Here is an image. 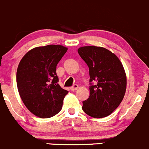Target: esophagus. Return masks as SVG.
Instances as JSON below:
<instances>
[{"mask_svg":"<svg viewBox=\"0 0 149 149\" xmlns=\"http://www.w3.org/2000/svg\"><path fill=\"white\" fill-rule=\"evenodd\" d=\"M78 88H79V86H78L77 84H74L73 86L70 87V90H71V91H76V90Z\"/></svg>","mask_w":149,"mask_h":149,"instance_id":"1","label":"esophagus"}]
</instances>
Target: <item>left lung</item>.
<instances>
[{"label":"left lung","instance_id":"1","mask_svg":"<svg viewBox=\"0 0 149 149\" xmlns=\"http://www.w3.org/2000/svg\"><path fill=\"white\" fill-rule=\"evenodd\" d=\"M89 69L90 95L83 102L85 113L94 118L112 114L124 98L127 78L123 64L115 54L106 48L84 46L78 49Z\"/></svg>","mask_w":149,"mask_h":149}]
</instances>
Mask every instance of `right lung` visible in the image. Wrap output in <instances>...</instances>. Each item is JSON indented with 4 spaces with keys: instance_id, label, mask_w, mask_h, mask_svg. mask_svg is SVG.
<instances>
[{
    "instance_id": "1",
    "label": "right lung",
    "mask_w": 149,
    "mask_h": 149,
    "mask_svg": "<svg viewBox=\"0 0 149 149\" xmlns=\"http://www.w3.org/2000/svg\"><path fill=\"white\" fill-rule=\"evenodd\" d=\"M68 48L59 45L37 47L19 63L16 84L22 102L35 116L48 118L62 109L68 91L60 86L56 66Z\"/></svg>"
}]
</instances>
